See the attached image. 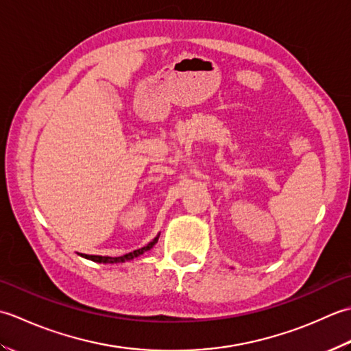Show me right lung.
I'll list each match as a JSON object with an SVG mask.
<instances>
[{
  "label": "right lung",
  "instance_id": "right-lung-1",
  "mask_svg": "<svg viewBox=\"0 0 351 351\" xmlns=\"http://www.w3.org/2000/svg\"><path fill=\"white\" fill-rule=\"evenodd\" d=\"M157 239H159V236L157 238H154L149 244H147L145 247H142L139 250H134V252L132 253H127L124 256H119V257H110V256H94V254H80L83 257H86V259L89 261H94V262H98V263H124V262H128L134 259V257H138L141 254H144L145 252H148V250H152L154 245Z\"/></svg>",
  "mask_w": 351,
  "mask_h": 351
}]
</instances>
